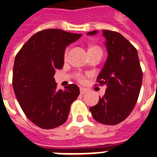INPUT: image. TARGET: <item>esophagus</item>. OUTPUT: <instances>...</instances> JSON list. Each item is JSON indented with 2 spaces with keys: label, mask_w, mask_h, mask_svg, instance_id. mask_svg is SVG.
Here are the masks:
<instances>
[{
  "label": "esophagus",
  "mask_w": 157,
  "mask_h": 157,
  "mask_svg": "<svg viewBox=\"0 0 157 157\" xmlns=\"http://www.w3.org/2000/svg\"><path fill=\"white\" fill-rule=\"evenodd\" d=\"M80 92H81L82 95H84V94H86L87 92V89H86V88L84 87H81L80 88Z\"/></svg>",
  "instance_id": "1"
}]
</instances>
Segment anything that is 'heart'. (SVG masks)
Returning <instances> with one entry per match:
<instances>
[{
    "instance_id": "obj_1",
    "label": "heart",
    "mask_w": 157,
    "mask_h": 157,
    "mask_svg": "<svg viewBox=\"0 0 157 157\" xmlns=\"http://www.w3.org/2000/svg\"><path fill=\"white\" fill-rule=\"evenodd\" d=\"M93 47H96V46H93ZM93 47H91V48H93ZM67 54H68V50H67V51L65 52V54H64L65 58H67ZM76 79H77L80 82H83L85 81V77L82 75H81V74H77V75H76Z\"/></svg>"
}]
</instances>
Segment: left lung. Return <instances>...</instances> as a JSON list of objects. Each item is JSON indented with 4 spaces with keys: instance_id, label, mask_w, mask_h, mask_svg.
<instances>
[{
    "instance_id": "8db88e82",
    "label": "left lung",
    "mask_w": 157,
    "mask_h": 157,
    "mask_svg": "<svg viewBox=\"0 0 157 157\" xmlns=\"http://www.w3.org/2000/svg\"><path fill=\"white\" fill-rule=\"evenodd\" d=\"M108 56L97 76L100 85H106L105 93L90 111L96 121L117 125L131 114L137 101L142 83L137 51L122 35L103 30ZM97 31L88 32L94 36Z\"/></svg>"
}]
</instances>
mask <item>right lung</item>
I'll list each match as a JSON object with an SVG mask.
<instances>
[{
    "mask_svg": "<svg viewBox=\"0 0 157 157\" xmlns=\"http://www.w3.org/2000/svg\"><path fill=\"white\" fill-rule=\"evenodd\" d=\"M81 34L57 29L37 32L15 58L13 86L21 107L31 122L42 129H53L66 122L71 105L80 94L75 84L56 90V70L61 69L67 46Z\"/></svg>",
    "mask_w": 157,
    "mask_h": 157,
    "instance_id": "1",
    "label": "right lung"
}]
</instances>
